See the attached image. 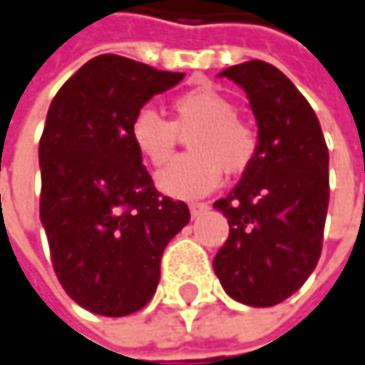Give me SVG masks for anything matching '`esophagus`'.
I'll return each mask as SVG.
<instances>
[{
    "label": "esophagus",
    "instance_id": "obj_1",
    "mask_svg": "<svg viewBox=\"0 0 365 365\" xmlns=\"http://www.w3.org/2000/svg\"><path fill=\"white\" fill-rule=\"evenodd\" d=\"M207 209H209V205H207V202H190V213H192V217L202 215Z\"/></svg>",
    "mask_w": 365,
    "mask_h": 365
}]
</instances>
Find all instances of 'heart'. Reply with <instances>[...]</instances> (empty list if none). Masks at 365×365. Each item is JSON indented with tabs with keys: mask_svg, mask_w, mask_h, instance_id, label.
<instances>
[{
	"mask_svg": "<svg viewBox=\"0 0 365 365\" xmlns=\"http://www.w3.org/2000/svg\"><path fill=\"white\" fill-rule=\"evenodd\" d=\"M173 118L167 120L152 108H142L131 120V142L150 165H165L187 138L192 152L178 156L158 175L160 192L175 198H194L219 185L223 171L242 173L259 152V133L247 118L238 116L234 102L213 87L187 89L171 102Z\"/></svg>",
	"mask_w": 365,
	"mask_h": 365,
	"instance_id": "heart-1",
	"label": "heart"
}]
</instances>
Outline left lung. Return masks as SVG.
<instances>
[{
  "label": "left lung",
  "instance_id": "1",
  "mask_svg": "<svg viewBox=\"0 0 365 365\" xmlns=\"http://www.w3.org/2000/svg\"><path fill=\"white\" fill-rule=\"evenodd\" d=\"M219 77L247 91L259 152L238 185L213 205L230 223L213 269L238 303L272 307L305 284L322 255L328 146L314 108L276 66L250 60Z\"/></svg>",
  "mask_w": 365,
  "mask_h": 365
}]
</instances>
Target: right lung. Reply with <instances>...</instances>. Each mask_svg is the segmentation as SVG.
Returning <instances> with one entry per match:
<instances>
[{"mask_svg": "<svg viewBox=\"0 0 365 365\" xmlns=\"http://www.w3.org/2000/svg\"><path fill=\"white\" fill-rule=\"evenodd\" d=\"M183 73L104 53L51 100L39 142V215L53 272L91 314L142 309L160 280V257L190 221L187 205L163 196L131 142V120Z\"/></svg>", "mask_w": 365, "mask_h": 365, "instance_id": "1", "label": "right lung"}]
</instances>
